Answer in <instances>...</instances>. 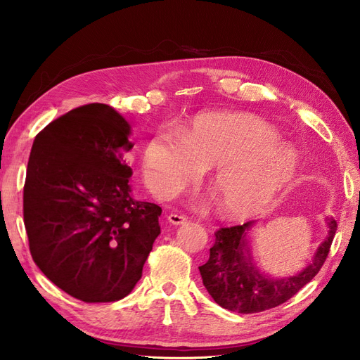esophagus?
<instances>
[{"mask_svg": "<svg viewBox=\"0 0 360 360\" xmlns=\"http://www.w3.org/2000/svg\"><path fill=\"white\" fill-rule=\"evenodd\" d=\"M167 221L172 225H184V224L188 222V218L184 217V215H178V214H170L167 217Z\"/></svg>", "mask_w": 360, "mask_h": 360, "instance_id": "esophagus-1", "label": "esophagus"}]
</instances>
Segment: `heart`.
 Masks as SVG:
<instances>
[{
    "label": "heart",
    "mask_w": 360,
    "mask_h": 360,
    "mask_svg": "<svg viewBox=\"0 0 360 360\" xmlns=\"http://www.w3.org/2000/svg\"><path fill=\"white\" fill-rule=\"evenodd\" d=\"M203 167H210L222 214L245 219L258 215L294 179L298 154L265 120L236 112L197 114L179 133L163 126L143 143V176L160 197L176 195Z\"/></svg>",
    "instance_id": "obj_1"
}]
</instances>
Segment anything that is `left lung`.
<instances>
[{
  "instance_id": "left-lung-1",
  "label": "left lung",
  "mask_w": 360,
  "mask_h": 360,
  "mask_svg": "<svg viewBox=\"0 0 360 360\" xmlns=\"http://www.w3.org/2000/svg\"><path fill=\"white\" fill-rule=\"evenodd\" d=\"M325 221L328 234L314 250L310 262L301 271L285 277L265 274L255 261L249 231L257 221L218 230L207 262L198 267L209 295L222 309L243 314L264 311L286 302L319 273L329 254L337 221L332 217H326Z\"/></svg>"
}]
</instances>
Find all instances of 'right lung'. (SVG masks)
<instances>
[{
    "mask_svg": "<svg viewBox=\"0 0 360 360\" xmlns=\"http://www.w3.org/2000/svg\"><path fill=\"white\" fill-rule=\"evenodd\" d=\"M127 120L90 103L38 133L23 188V221L37 267L84 302L129 295L160 234L162 207L133 195Z\"/></svg>",
    "mask_w": 360,
    "mask_h": 360,
    "instance_id": "obj_1",
    "label": "right lung"
}]
</instances>
